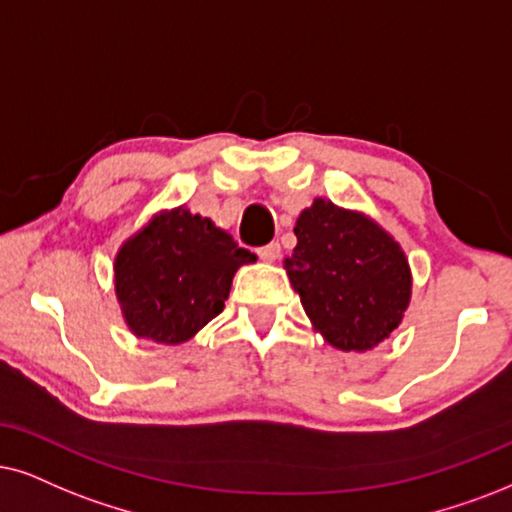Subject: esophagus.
<instances>
[{"label": "esophagus", "instance_id": "esophagus-1", "mask_svg": "<svg viewBox=\"0 0 512 512\" xmlns=\"http://www.w3.org/2000/svg\"><path fill=\"white\" fill-rule=\"evenodd\" d=\"M257 255H260V260H264V262H276L278 257H281V245L278 243H269V245H264V248H260L257 250Z\"/></svg>", "mask_w": 512, "mask_h": 512}]
</instances>
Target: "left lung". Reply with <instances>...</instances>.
Masks as SVG:
<instances>
[{"label": "left lung", "mask_w": 512, "mask_h": 512, "mask_svg": "<svg viewBox=\"0 0 512 512\" xmlns=\"http://www.w3.org/2000/svg\"><path fill=\"white\" fill-rule=\"evenodd\" d=\"M283 260L304 314L342 352H368L390 338L411 302L409 257L375 219L314 198L295 222Z\"/></svg>", "instance_id": "left-lung-1"}]
</instances>
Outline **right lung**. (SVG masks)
<instances>
[{
    "label": "right lung",
    "instance_id": "right-lung-1",
    "mask_svg": "<svg viewBox=\"0 0 512 512\" xmlns=\"http://www.w3.org/2000/svg\"><path fill=\"white\" fill-rule=\"evenodd\" d=\"M255 260L186 205L155 212L115 255L122 319L137 338L181 345L222 312L236 271Z\"/></svg>",
    "mask_w": 512,
    "mask_h": 512
}]
</instances>
